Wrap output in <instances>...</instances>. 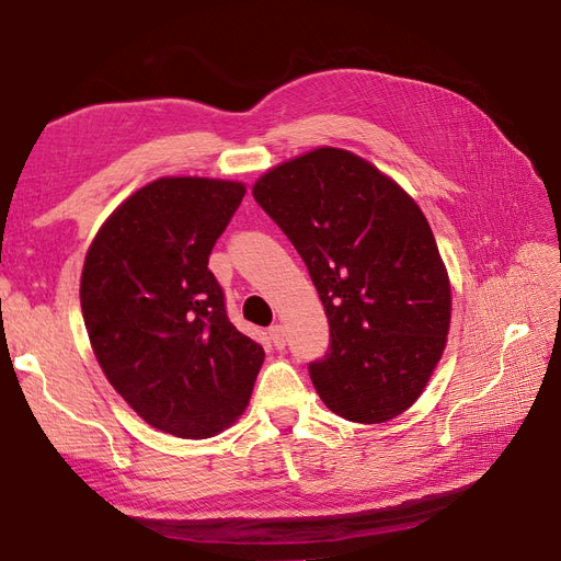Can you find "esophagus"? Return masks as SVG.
Instances as JSON below:
<instances>
[{"mask_svg":"<svg viewBox=\"0 0 561 561\" xmlns=\"http://www.w3.org/2000/svg\"><path fill=\"white\" fill-rule=\"evenodd\" d=\"M268 336H271V342H274V346L276 348H283L285 346V330H283V325H271L268 328Z\"/></svg>","mask_w":561,"mask_h":561,"instance_id":"esophagus-1","label":"esophagus"}]
</instances>
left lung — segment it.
I'll return each instance as SVG.
<instances>
[{
	"instance_id": "left-lung-1",
	"label": "left lung",
	"mask_w": 561,
	"mask_h": 561,
	"mask_svg": "<svg viewBox=\"0 0 561 561\" xmlns=\"http://www.w3.org/2000/svg\"><path fill=\"white\" fill-rule=\"evenodd\" d=\"M252 196L309 268L330 346L309 365L320 400L355 423L412 407L447 344L451 287L426 215L346 149L271 168Z\"/></svg>"
}]
</instances>
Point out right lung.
Here are the masks:
<instances>
[{
	"mask_svg": "<svg viewBox=\"0 0 561 561\" xmlns=\"http://www.w3.org/2000/svg\"><path fill=\"white\" fill-rule=\"evenodd\" d=\"M241 182L161 178L93 239L81 313L105 377L149 426L203 439L243 414L264 348L233 328L208 257Z\"/></svg>",
	"mask_w": 561,
	"mask_h": 561,
	"instance_id": "1",
	"label": "right lung"
}]
</instances>
